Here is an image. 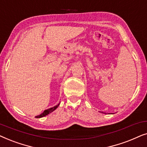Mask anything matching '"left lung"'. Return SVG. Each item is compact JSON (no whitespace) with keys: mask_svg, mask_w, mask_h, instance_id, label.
Wrapping results in <instances>:
<instances>
[{"mask_svg":"<svg viewBox=\"0 0 147 147\" xmlns=\"http://www.w3.org/2000/svg\"><path fill=\"white\" fill-rule=\"evenodd\" d=\"M102 113H103V112H102Z\"/></svg>","mask_w":147,"mask_h":147,"instance_id":"obj_1","label":"left lung"}]
</instances>
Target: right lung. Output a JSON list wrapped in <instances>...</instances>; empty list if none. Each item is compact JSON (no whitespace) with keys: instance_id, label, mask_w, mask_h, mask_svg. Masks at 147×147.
<instances>
[{"instance_id":"obj_1","label":"right lung","mask_w":147,"mask_h":147,"mask_svg":"<svg viewBox=\"0 0 147 147\" xmlns=\"http://www.w3.org/2000/svg\"><path fill=\"white\" fill-rule=\"evenodd\" d=\"M59 104H57V106H54V107H53V108H49V109H47V110H45V111H44L43 113L42 114H40V115H39V116H35L36 118H41V117H43V116H46V115H47V114H49V113H51V112H52L53 111H54V110H55L56 108H57L58 106H59Z\"/></svg>"}]
</instances>
